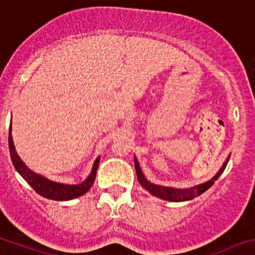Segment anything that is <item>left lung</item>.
Wrapping results in <instances>:
<instances>
[{
    "instance_id": "left-lung-1",
    "label": "left lung",
    "mask_w": 255,
    "mask_h": 255,
    "mask_svg": "<svg viewBox=\"0 0 255 255\" xmlns=\"http://www.w3.org/2000/svg\"><path fill=\"white\" fill-rule=\"evenodd\" d=\"M228 161H229V156H228V159L225 160V162L223 164L220 170L217 173V175H215L213 179H210L209 181H207V183H203L200 184V185L193 186V188H189V189H176V188H169V186L156 185V184H152L150 183V181H147L146 178L144 176V174H142L141 168H140L139 165V161H137L136 157L134 159L137 180H139V183L141 184L142 188H144L145 190L149 191L150 194H152L154 196H157V198L160 199H164V200H169V202H186V200H191V199L196 198V196H199L200 194L204 193V191H207L208 189L214 184V181L218 180V178L222 175L225 166H227Z\"/></svg>"
}]
</instances>
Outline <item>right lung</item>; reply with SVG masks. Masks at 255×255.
Returning a JSON list of instances; mask_svg holds the SVG:
<instances>
[{
  "instance_id": "right-lung-1",
  "label": "right lung",
  "mask_w": 255,
  "mask_h": 255,
  "mask_svg": "<svg viewBox=\"0 0 255 255\" xmlns=\"http://www.w3.org/2000/svg\"><path fill=\"white\" fill-rule=\"evenodd\" d=\"M8 146H9V155H11L12 164H13L14 169L18 171L21 176L27 181L31 185V188L40 194L43 198L51 199V200H70V199H75L77 196H81L93 186L94 181H95L96 170H98L99 162H100V157L95 160L93 166V170L90 173L89 178L81 184L77 185H67V184L56 183V181H51L46 179L45 176L38 175V174L33 173L32 170L25 165V162L20 159V156L17 155L16 149H14L13 140H12L11 135V126H9V134H8Z\"/></svg>"
}]
</instances>
